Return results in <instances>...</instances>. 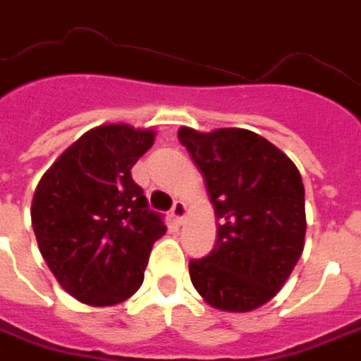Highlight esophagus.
Listing matches in <instances>:
<instances>
[{
    "label": "esophagus",
    "mask_w": 361,
    "mask_h": 361,
    "mask_svg": "<svg viewBox=\"0 0 361 361\" xmlns=\"http://www.w3.org/2000/svg\"><path fill=\"white\" fill-rule=\"evenodd\" d=\"M171 218L178 222V224H181L183 220H185V204L183 202H173V206H171Z\"/></svg>",
    "instance_id": "1"
}]
</instances>
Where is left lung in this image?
Here are the masks:
<instances>
[{
  "label": "left lung",
  "mask_w": 361,
  "mask_h": 361,
  "mask_svg": "<svg viewBox=\"0 0 361 361\" xmlns=\"http://www.w3.org/2000/svg\"><path fill=\"white\" fill-rule=\"evenodd\" d=\"M181 145L206 178L218 216L210 255L190 260L197 293L222 311H252L273 299L303 252L305 188L299 169L264 137L246 129L197 133Z\"/></svg>",
  "instance_id": "obj_1"
}]
</instances>
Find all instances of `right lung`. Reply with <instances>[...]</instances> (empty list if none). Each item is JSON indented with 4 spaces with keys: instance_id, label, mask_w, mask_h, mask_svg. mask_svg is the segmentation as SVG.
<instances>
[{
    "instance_id": "right-lung-1",
    "label": "right lung",
    "mask_w": 361,
    "mask_h": 361,
    "mask_svg": "<svg viewBox=\"0 0 361 361\" xmlns=\"http://www.w3.org/2000/svg\"><path fill=\"white\" fill-rule=\"evenodd\" d=\"M155 133L129 125L90 129L39 180L32 226L62 289L88 305H115L143 283L151 248L165 234L131 167Z\"/></svg>"
}]
</instances>
